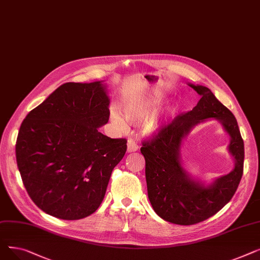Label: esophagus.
Wrapping results in <instances>:
<instances>
[{
	"label": "esophagus",
	"instance_id": "1",
	"mask_svg": "<svg viewBox=\"0 0 260 260\" xmlns=\"http://www.w3.org/2000/svg\"><path fill=\"white\" fill-rule=\"evenodd\" d=\"M138 148H139V145L137 144V142H135V140H133V139H128V141H127V152L128 153L136 152Z\"/></svg>",
	"mask_w": 260,
	"mask_h": 260
}]
</instances>
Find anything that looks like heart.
<instances>
[{
  "mask_svg": "<svg viewBox=\"0 0 260 260\" xmlns=\"http://www.w3.org/2000/svg\"><path fill=\"white\" fill-rule=\"evenodd\" d=\"M160 103L159 99H135L125 102L122 105L121 112L115 106L111 107L109 117L113 124L118 129H124L126 127V118L128 121H145L144 129L148 134H153L161 126L165 118L160 116H152L156 107ZM123 116H122L121 115ZM126 118L124 119V118Z\"/></svg>",
  "mask_w": 260,
  "mask_h": 260,
  "instance_id": "obj_1",
  "label": "heart"
}]
</instances>
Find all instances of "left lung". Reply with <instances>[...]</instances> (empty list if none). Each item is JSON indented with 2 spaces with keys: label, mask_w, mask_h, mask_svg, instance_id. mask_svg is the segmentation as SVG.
<instances>
[{
  "label": "left lung",
  "mask_w": 260,
  "mask_h": 260,
  "mask_svg": "<svg viewBox=\"0 0 260 260\" xmlns=\"http://www.w3.org/2000/svg\"><path fill=\"white\" fill-rule=\"evenodd\" d=\"M199 94L197 105L185 114L163 123L152 138L143 140L147 195L154 211L166 221L192 225L219 212L234 196L243 174L244 145L237 120L206 86L189 84ZM214 117L230 135L229 151L236 159L235 170L203 187L193 181L181 166L182 139L198 122Z\"/></svg>",
  "instance_id": "8db88e82"
}]
</instances>
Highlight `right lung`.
<instances>
[{"instance_id":"right-lung-1","label":"right lung","mask_w":260,"mask_h":260,"mask_svg":"<svg viewBox=\"0 0 260 260\" xmlns=\"http://www.w3.org/2000/svg\"><path fill=\"white\" fill-rule=\"evenodd\" d=\"M109 99L100 81L68 82L23 120L16 143L23 184L36 206L64 220L97 211L126 139L98 128L108 122Z\"/></svg>"}]
</instances>
